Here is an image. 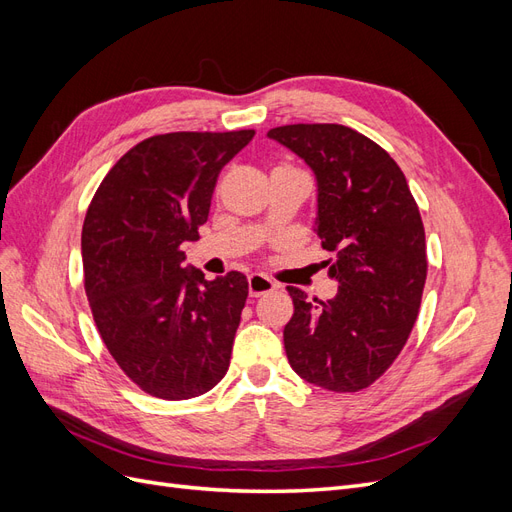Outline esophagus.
<instances>
[{"label":"esophagus","mask_w":512,"mask_h":512,"mask_svg":"<svg viewBox=\"0 0 512 512\" xmlns=\"http://www.w3.org/2000/svg\"><path fill=\"white\" fill-rule=\"evenodd\" d=\"M247 288H250L252 297H260V294H267L271 290H275V282L271 277L262 275V273H252L250 280H247Z\"/></svg>","instance_id":"esophagus-1"}]
</instances>
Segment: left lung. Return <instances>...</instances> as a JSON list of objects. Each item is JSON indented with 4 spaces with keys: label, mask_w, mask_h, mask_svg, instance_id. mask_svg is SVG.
Listing matches in <instances>:
<instances>
[{
    "label": "left lung",
    "mask_w": 512,
    "mask_h": 512,
    "mask_svg": "<svg viewBox=\"0 0 512 512\" xmlns=\"http://www.w3.org/2000/svg\"><path fill=\"white\" fill-rule=\"evenodd\" d=\"M314 170L316 232L329 301L288 286L294 314L284 327L290 367L320 389L356 393L404 350L427 280L421 213L397 162L371 138L339 123H294L267 134Z\"/></svg>",
    "instance_id": "8db88e82"
}]
</instances>
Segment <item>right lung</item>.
<instances>
[{
	"mask_svg": "<svg viewBox=\"0 0 512 512\" xmlns=\"http://www.w3.org/2000/svg\"><path fill=\"white\" fill-rule=\"evenodd\" d=\"M254 134L145 138L89 203L81 250L91 314L123 374L153 397H198L228 371L247 280L239 271L205 280L183 267L181 245L198 239L220 170Z\"/></svg>",
	"mask_w": 512,
	"mask_h": 512,
	"instance_id": "1",
	"label": "right lung"
}]
</instances>
